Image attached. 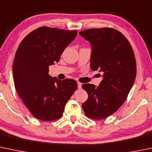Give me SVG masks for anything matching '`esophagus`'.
Here are the masks:
<instances>
[{
    "instance_id": "esophagus-1",
    "label": "esophagus",
    "mask_w": 152,
    "mask_h": 152,
    "mask_svg": "<svg viewBox=\"0 0 152 152\" xmlns=\"http://www.w3.org/2000/svg\"><path fill=\"white\" fill-rule=\"evenodd\" d=\"M77 84H78V88L81 89V86H82V84H81V83H80V82H78Z\"/></svg>"
}]
</instances>
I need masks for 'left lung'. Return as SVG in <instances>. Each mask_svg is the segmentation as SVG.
<instances>
[{
  "mask_svg": "<svg viewBox=\"0 0 152 152\" xmlns=\"http://www.w3.org/2000/svg\"><path fill=\"white\" fill-rule=\"evenodd\" d=\"M80 36L92 46L90 68L102 72L99 87L84 84L88 99L82 104L86 116L103 119L116 112L127 99L136 76V61L130 42L114 28L83 30Z\"/></svg>",
  "mask_w": 152,
  "mask_h": 152,
  "instance_id": "1",
  "label": "left lung"
}]
</instances>
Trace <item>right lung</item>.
Listing matches in <instances>:
<instances>
[{"instance_id": "obj_1", "label": "right lung", "mask_w": 152, "mask_h": 152, "mask_svg": "<svg viewBox=\"0 0 152 152\" xmlns=\"http://www.w3.org/2000/svg\"><path fill=\"white\" fill-rule=\"evenodd\" d=\"M76 30L40 27L20 43L13 63L14 87L36 119L53 121L63 116L65 104L77 89L73 79L60 81L49 74V65L59 62Z\"/></svg>"}]
</instances>
